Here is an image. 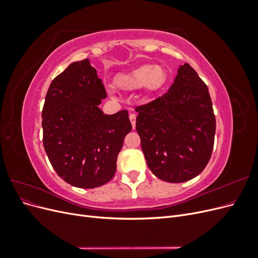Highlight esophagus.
Instances as JSON below:
<instances>
[{
	"instance_id": "esophagus-1",
	"label": "esophagus",
	"mask_w": 258,
	"mask_h": 258,
	"mask_svg": "<svg viewBox=\"0 0 258 258\" xmlns=\"http://www.w3.org/2000/svg\"><path fill=\"white\" fill-rule=\"evenodd\" d=\"M136 118H137V116L135 115V114H130L129 115V119H130V121H131V124H132V128H136Z\"/></svg>"
}]
</instances>
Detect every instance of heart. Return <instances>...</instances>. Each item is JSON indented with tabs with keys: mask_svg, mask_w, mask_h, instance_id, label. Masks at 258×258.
Listing matches in <instances>:
<instances>
[{
	"mask_svg": "<svg viewBox=\"0 0 258 258\" xmlns=\"http://www.w3.org/2000/svg\"><path fill=\"white\" fill-rule=\"evenodd\" d=\"M166 82V70L161 66L143 64L127 73L119 74L115 79V85L121 90L131 91L144 87L148 91L159 89ZM108 92L113 95L112 89Z\"/></svg>",
	"mask_w": 258,
	"mask_h": 258,
	"instance_id": "b5f03b06",
	"label": "heart"
}]
</instances>
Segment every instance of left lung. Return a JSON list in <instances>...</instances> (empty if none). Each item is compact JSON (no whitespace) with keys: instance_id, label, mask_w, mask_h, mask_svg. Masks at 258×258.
<instances>
[{"instance_id":"1","label":"left lung","mask_w":258,"mask_h":258,"mask_svg":"<svg viewBox=\"0 0 258 258\" xmlns=\"http://www.w3.org/2000/svg\"><path fill=\"white\" fill-rule=\"evenodd\" d=\"M137 112L142 151L156 176L183 183L202 172L213 150L215 117L207 85L188 63L179 66L165 95Z\"/></svg>"}]
</instances>
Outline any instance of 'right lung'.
<instances>
[{
    "label": "right lung",
    "mask_w": 258,
    "mask_h": 258,
    "mask_svg": "<svg viewBox=\"0 0 258 258\" xmlns=\"http://www.w3.org/2000/svg\"><path fill=\"white\" fill-rule=\"evenodd\" d=\"M102 81L89 59L51 82L42 112L43 144L52 168L72 186L96 188L113 178L117 155L132 129L128 111L104 114Z\"/></svg>",
    "instance_id": "obj_1"
}]
</instances>
